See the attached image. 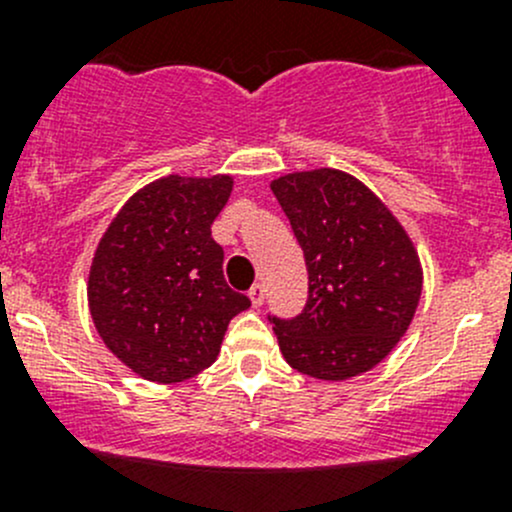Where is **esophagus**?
Here are the masks:
<instances>
[{
    "instance_id": "esophagus-1",
    "label": "esophagus",
    "mask_w": 512,
    "mask_h": 512,
    "mask_svg": "<svg viewBox=\"0 0 512 512\" xmlns=\"http://www.w3.org/2000/svg\"><path fill=\"white\" fill-rule=\"evenodd\" d=\"M250 299L255 307H260V304L265 302V285H262V282H257V285L250 287Z\"/></svg>"
}]
</instances>
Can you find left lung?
<instances>
[{"instance_id":"1","label":"left lung","mask_w":512,"mask_h":512,"mask_svg":"<svg viewBox=\"0 0 512 512\" xmlns=\"http://www.w3.org/2000/svg\"><path fill=\"white\" fill-rule=\"evenodd\" d=\"M304 250L309 297L294 319L270 317L292 369L344 381L399 344L421 299L423 270L404 225L354 175L337 168L270 183Z\"/></svg>"}]
</instances>
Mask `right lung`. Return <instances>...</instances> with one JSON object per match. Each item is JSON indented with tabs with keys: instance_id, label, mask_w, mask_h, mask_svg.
<instances>
[{
	"instance_id": "right-lung-1",
	"label": "right lung",
	"mask_w": 512,
	"mask_h": 512,
	"mask_svg": "<svg viewBox=\"0 0 512 512\" xmlns=\"http://www.w3.org/2000/svg\"><path fill=\"white\" fill-rule=\"evenodd\" d=\"M232 175H165L126 200L103 232L89 272L98 337L131 371L175 384L208 369L227 324L250 307L227 287L210 225Z\"/></svg>"
}]
</instances>
